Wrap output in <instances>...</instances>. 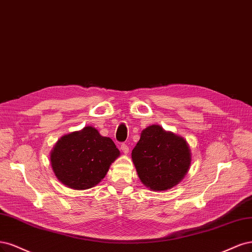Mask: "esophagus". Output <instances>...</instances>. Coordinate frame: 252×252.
Returning <instances> with one entry per match:
<instances>
[{
  "label": "esophagus",
  "mask_w": 252,
  "mask_h": 252,
  "mask_svg": "<svg viewBox=\"0 0 252 252\" xmlns=\"http://www.w3.org/2000/svg\"><path fill=\"white\" fill-rule=\"evenodd\" d=\"M120 149H121V151H123V153H124V154H127V153H128V147H127V145H126V143H123V144H121Z\"/></svg>",
  "instance_id": "obj_1"
}]
</instances>
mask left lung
Returning a JSON list of instances; mask_svg holds the SVG:
<instances>
[{
  "mask_svg": "<svg viewBox=\"0 0 252 252\" xmlns=\"http://www.w3.org/2000/svg\"><path fill=\"white\" fill-rule=\"evenodd\" d=\"M132 160L144 186L163 191L183 179L190 166L191 154L183 137L152 125L141 132Z\"/></svg>",
  "mask_w": 252,
  "mask_h": 252,
  "instance_id": "left-lung-1",
  "label": "left lung"
}]
</instances>
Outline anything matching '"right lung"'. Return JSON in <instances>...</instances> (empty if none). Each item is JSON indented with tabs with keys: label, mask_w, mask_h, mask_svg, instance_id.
I'll use <instances>...</instances> for the list:
<instances>
[{
	"label": "right lung",
	"mask_w": 252,
	"mask_h": 252,
	"mask_svg": "<svg viewBox=\"0 0 252 252\" xmlns=\"http://www.w3.org/2000/svg\"><path fill=\"white\" fill-rule=\"evenodd\" d=\"M120 155L115 143L91 126L61 137L50 153L56 178L67 188L83 190L98 184Z\"/></svg>",
	"instance_id": "add662e5"
}]
</instances>
